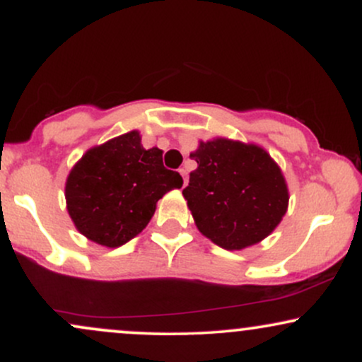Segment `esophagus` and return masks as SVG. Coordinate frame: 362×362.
<instances>
[{"label":"esophagus","mask_w":362,"mask_h":362,"mask_svg":"<svg viewBox=\"0 0 362 362\" xmlns=\"http://www.w3.org/2000/svg\"><path fill=\"white\" fill-rule=\"evenodd\" d=\"M178 173H180L182 178H184V185H187V182H189V178H187V170L180 168V170H178Z\"/></svg>","instance_id":"esophagus-1"}]
</instances>
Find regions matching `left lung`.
Here are the masks:
<instances>
[{
    "instance_id": "1",
    "label": "left lung",
    "mask_w": 362,
    "mask_h": 362,
    "mask_svg": "<svg viewBox=\"0 0 362 362\" xmlns=\"http://www.w3.org/2000/svg\"><path fill=\"white\" fill-rule=\"evenodd\" d=\"M197 168L182 190L199 231L226 250L262 242L288 211L281 168L255 144L218 138L190 153Z\"/></svg>"
}]
</instances>
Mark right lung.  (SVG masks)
I'll list each match as a JSON object with an SVG mask.
<instances>
[{
	"instance_id": "1",
	"label": "right lung",
	"mask_w": 362,
	"mask_h": 362,
	"mask_svg": "<svg viewBox=\"0 0 362 362\" xmlns=\"http://www.w3.org/2000/svg\"><path fill=\"white\" fill-rule=\"evenodd\" d=\"M182 184L180 173L163 167L161 149H144L131 131L83 155L66 180V204L81 235L115 248L139 235L156 202Z\"/></svg>"
}]
</instances>
